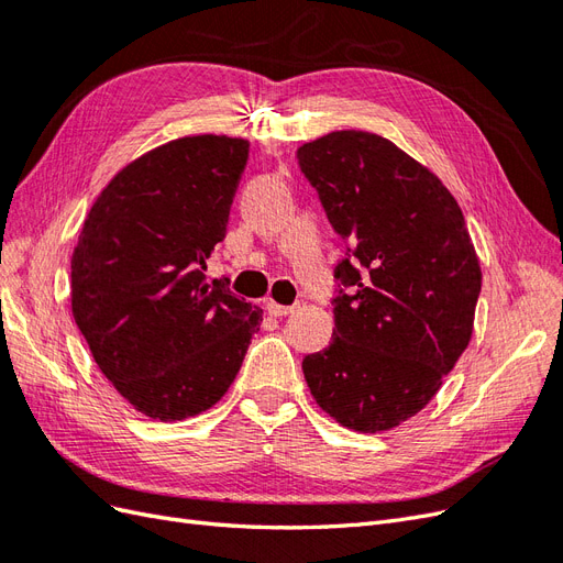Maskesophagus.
<instances>
[{"label":"esophagus","instance_id":"34e87169","mask_svg":"<svg viewBox=\"0 0 563 563\" xmlns=\"http://www.w3.org/2000/svg\"><path fill=\"white\" fill-rule=\"evenodd\" d=\"M265 310L272 314V317H286L296 312V305H279L275 300H265Z\"/></svg>","mask_w":563,"mask_h":563}]
</instances>
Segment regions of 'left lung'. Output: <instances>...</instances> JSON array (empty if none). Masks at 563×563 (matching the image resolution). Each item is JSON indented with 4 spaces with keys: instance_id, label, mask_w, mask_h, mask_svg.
<instances>
[{
    "instance_id": "left-lung-1",
    "label": "left lung",
    "mask_w": 563,
    "mask_h": 563,
    "mask_svg": "<svg viewBox=\"0 0 563 563\" xmlns=\"http://www.w3.org/2000/svg\"><path fill=\"white\" fill-rule=\"evenodd\" d=\"M333 230L335 329L302 373L314 401L354 432H385L422 411L470 345L482 267L455 197L428 166L368 131L298 147Z\"/></svg>"
}]
</instances>
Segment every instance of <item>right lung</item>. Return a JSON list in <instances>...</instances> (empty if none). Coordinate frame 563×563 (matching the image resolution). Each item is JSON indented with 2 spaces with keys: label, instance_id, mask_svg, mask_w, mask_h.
<instances>
[{
  "label": "right lung",
  "instance_id": "right-lung-1",
  "mask_svg": "<svg viewBox=\"0 0 563 563\" xmlns=\"http://www.w3.org/2000/svg\"><path fill=\"white\" fill-rule=\"evenodd\" d=\"M249 141L185 135L119 172L73 251V317L98 368L135 411L174 422L225 395L263 310L207 282L225 240Z\"/></svg>",
  "mask_w": 563,
  "mask_h": 563
}]
</instances>
